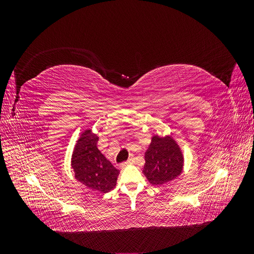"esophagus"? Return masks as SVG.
I'll use <instances>...</instances> for the list:
<instances>
[{
	"mask_svg": "<svg viewBox=\"0 0 254 254\" xmlns=\"http://www.w3.org/2000/svg\"><path fill=\"white\" fill-rule=\"evenodd\" d=\"M133 162H134L133 159H132V158H130L129 160H127V161H126V162L122 163V164H121V167H125V166H127V165H129V164H132Z\"/></svg>",
	"mask_w": 254,
	"mask_h": 254,
	"instance_id": "obj_1",
	"label": "esophagus"
}]
</instances>
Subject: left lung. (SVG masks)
Segmentation results:
<instances>
[{
	"label": "left lung",
	"instance_id": "1",
	"mask_svg": "<svg viewBox=\"0 0 254 254\" xmlns=\"http://www.w3.org/2000/svg\"><path fill=\"white\" fill-rule=\"evenodd\" d=\"M183 163L182 151L171 135H153L145 151L143 174L153 186H162L182 173Z\"/></svg>",
	"mask_w": 254,
	"mask_h": 254
}]
</instances>
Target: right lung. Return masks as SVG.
<instances>
[{"label":"right lung","instance_id":"add662e5","mask_svg":"<svg viewBox=\"0 0 254 254\" xmlns=\"http://www.w3.org/2000/svg\"><path fill=\"white\" fill-rule=\"evenodd\" d=\"M97 134L87 129L80 134L72 153L75 178L89 189L108 193L117 186L120 171L97 148Z\"/></svg>","mask_w":254,"mask_h":254}]
</instances>
